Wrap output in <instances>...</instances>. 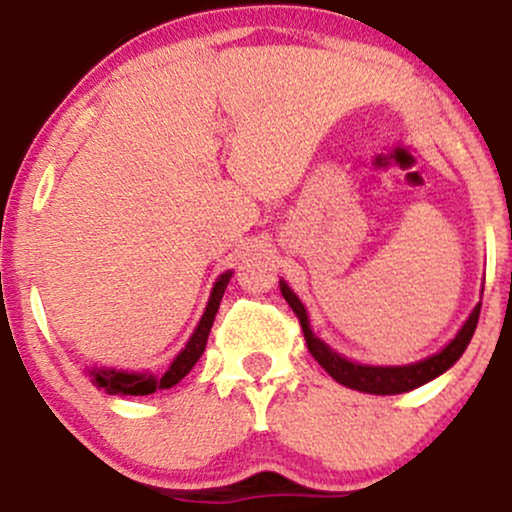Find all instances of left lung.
Instances as JSON below:
<instances>
[{
    "label": "left lung",
    "mask_w": 512,
    "mask_h": 512,
    "mask_svg": "<svg viewBox=\"0 0 512 512\" xmlns=\"http://www.w3.org/2000/svg\"><path fill=\"white\" fill-rule=\"evenodd\" d=\"M281 296L286 298V303L291 305V310L296 313L298 322H301V330L305 337V344H308V351L313 354V358L320 363L327 373L332 375L337 383H342L351 390L358 392H370V395H399V392H409L414 387L426 385L428 380L438 378L440 373H445L452 363L457 361L464 354L469 342H472L474 330H477L479 322V313H481V303L472 310L469 320L464 322V327L457 332V337L445 346L443 351L433 354L431 358H424L419 363H411V366H361V363H351L342 358L339 354L327 346L325 342L315 337L313 330H310L308 315H305L303 303L298 301L296 293H293L289 286L281 281Z\"/></svg>",
    "instance_id": "1"
}]
</instances>
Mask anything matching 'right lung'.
I'll use <instances>...</instances> for the list:
<instances>
[{
    "label": "right lung",
    "mask_w": 512,
    "mask_h": 512,
    "mask_svg": "<svg viewBox=\"0 0 512 512\" xmlns=\"http://www.w3.org/2000/svg\"><path fill=\"white\" fill-rule=\"evenodd\" d=\"M228 281H231V272L221 274L219 281L214 284V291H211L209 305L204 310L202 320H199L195 334L187 342L185 349L180 351L178 358L170 363V368L161 378H154V375L146 373H120V370H93V385L103 387L108 395H151L156 390H168V387L178 385L187 373H190L192 366L199 361V356L207 349V339L211 332V325H214V317L219 313V305L223 298V291H226Z\"/></svg>",
    "instance_id": "right-lung-1"
}]
</instances>
